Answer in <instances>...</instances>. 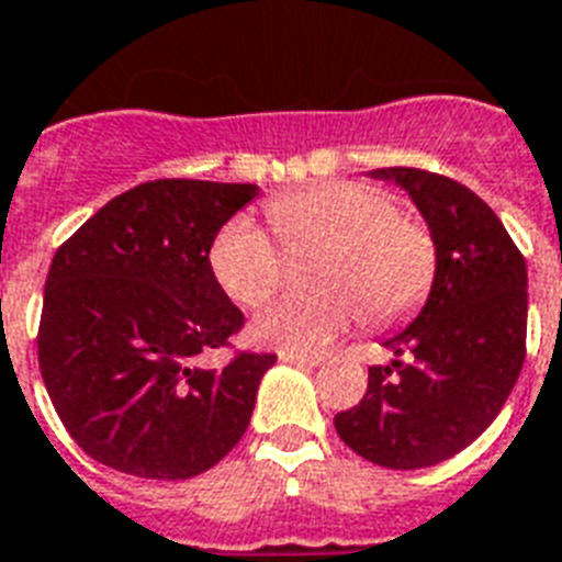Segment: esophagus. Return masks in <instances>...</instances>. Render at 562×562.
Returning a JSON list of instances; mask_svg holds the SVG:
<instances>
[{"label":"esophagus","mask_w":562,"mask_h":562,"mask_svg":"<svg viewBox=\"0 0 562 562\" xmlns=\"http://www.w3.org/2000/svg\"><path fill=\"white\" fill-rule=\"evenodd\" d=\"M282 363H291V367L300 369H314L321 367V358L317 355H296V352H280Z\"/></svg>","instance_id":"esophagus-1"}]
</instances>
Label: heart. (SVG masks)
I'll return each mask as SVG.
<instances>
[{
    "mask_svg": "<svg viewBox=\"0 0 562 562\" xmlns=\"http://www.w3.org/2000/svg\"><path fill=\"white\" fill-rule=\"evenodd\" d=\"M285 245H328L317 266V294H285L250 321V337L285 352L312 355L335 344L363 312L369 323L407 317L430 291L436 241L401 216L386 190L328 181L268 202ZM210 268L231 300L257 305L282 280V248L250 216H234L210 245Z\"/></svg>",
    "mask_w": 562,
    "mask_h": 562,
    "instance_id": "b5f03b06",
    "label": "heart"
}]
</instances>
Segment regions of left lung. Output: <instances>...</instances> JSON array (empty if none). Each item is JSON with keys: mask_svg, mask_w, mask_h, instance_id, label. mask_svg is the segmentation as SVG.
Masks as SVG:
<instances>
[{"mask_svg": "<svg viewBox=\"0 0 562 562\" xmlns=\"http://www.w3.org/2000/svg\"><path fill=\"white\" fill-rule=\"evenodd\" d=\"M436 241L422 312L384 337L395 360L369 367L367 395L335 415L337 436L367 462L418 471L445 462L491 427L526 360L528 271L494 210L447 176L384 167Z\"/></svg>", "mask_w": 562, "mask_h": 562, "instance_id": "1", "label": "left lung"}]
</instances>
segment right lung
<instances>
[{
	"label": "right lung",
	"instance_id": "1",
	"mask_svg": "<svg viewBox=\"0 0 562 562\" xmlns=\"http://www.w3.org/2000/svg\"><path fill=\"white\" fill-rule=\"evenodd\" d=\"M257 184L158 178L115 195L54 254L40 372L59 422L94 462L190 479L245 436L277 355L202 358L241 328L210 245Z\"/></svg>",
	"mask_w": 562,
	"mask_h": 562
}]
</instances>
